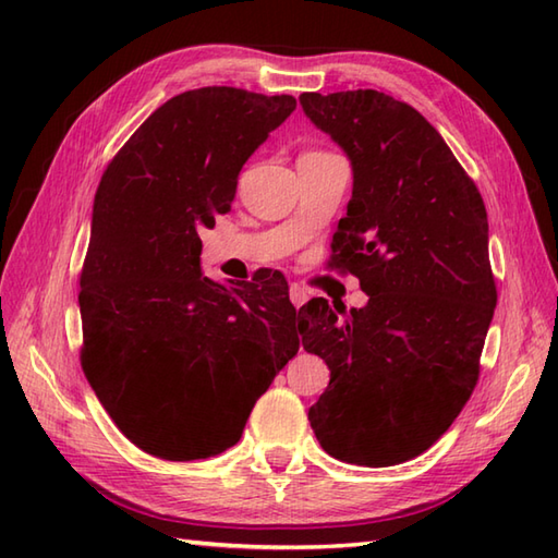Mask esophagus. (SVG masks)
<instances>
[{
    "mask_svg": "<svg viewBox=\"0 0 558 558\" xmlns=\"http://www.w3.org/2000/svg\"><path fill=\"white\" fill-rule=\"evenodd\" d=\"M290 300H292V304L300 310V306H302L306 300H310V292H306L302 286H290Z\"/></svg>",
    "mask_w": 558,
    "mask_h": 558,
    "instance_id": "esophagus-1",
    "label": "esophagus"
}]
</instances>
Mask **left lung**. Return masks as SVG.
Masks as SVG:
<instances>
[{"label":"left lung","mask_w":558,"mask_h":558,"mask_svg":"<svg viewBox=\"0 0 558 558\" xmlns=\"http://www.w3.org/2000/svg\"><path fill=\"white\" fill-rule=\"evenodd\" d=\"M304 114L352 165L333 266L369 294L345 322L300 310L306 352L330 369L310 408L328 456L388 468L434 446L470 400L494 316L487 208L441 134L378 90L302 93Z\"/></svg>","instance_id":"1"}]
</instances>
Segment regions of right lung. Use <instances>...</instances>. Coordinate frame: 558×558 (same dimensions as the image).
Masks as SVG:
<instances>
[{
    "label": "right lung",
    "mask_w": 558,
    "mask_h": 558,
    "mask_svg": "<svg viewBox=\"0 0 558 558\" xmlns=\"http://www.w3.org/2000/svg\"><path fill=\"white\" fill-rule=\"evenodd\" d=\"M298 100L230 86L180 93L105 170L81 270V366L120 432L165 460L240 441L256 400L300 350L280 272L228 288L201 276V228Z\"/></svg>",
    "instance_id": "right-lung-1"
}]
</instances>
